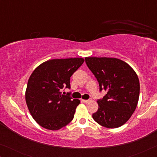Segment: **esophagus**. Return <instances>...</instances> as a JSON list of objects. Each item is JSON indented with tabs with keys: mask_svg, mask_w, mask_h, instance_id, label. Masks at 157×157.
<instances>
[{
	"mask_svg": "<svg viewBox=\"0 0 157 157\" xmlns=\"http://www.w3.org/2000/svg\"><path fill=\"white\" fill-rule=\"evenodd\" d=\"M83 102L85 103V104H87V103H89V102H90L91 101V99H88V100H82Z\"/></svg>",
	"mask_w": 157,
	"mask_h": 157,
	"instance_id": "esophagus-1",
	"label": "esophagus"
}]
</instances>
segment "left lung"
<instances>
[{"label": "left lung", "instance_id": "1", "mask_svg": "<svg viewBox=\"0 0 157 157\" xmlns=\"http://www.w3.org/2000/svg\"><path fill=\"white\" fill-rule=\"evenodd\" d=\"M86 63L97 79L100 91H107L97 101L92 117L104 127L118 128L130 119L137 106L140 84L138 76L127 63L116 58L86 57Z\"/></svg>", "mask_w": 157, "mask_h": 157}]
</instances>
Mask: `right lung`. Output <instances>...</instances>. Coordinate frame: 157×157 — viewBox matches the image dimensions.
I'll return each instance as SVG.
<instances>
[{
  "label": "right lung",
  "instance_id": "add662e5",
  "mask_svg": "<svg viewBox=\"0 0 157 157\" xmlns=\"http://www.w3.org/2000/svg\"><path fill=\"white\" fill-rule=\"evenodd\" d=\"M82 58L51 59L40 64L32 73L25 90V101L33 119L48 130H59L74 119L80 100L61 94L70 89V78L82 65Z\"/></svg>",
  "mask_w": 157,
  "mask_h": 157
}]
</instances>
